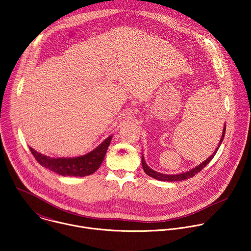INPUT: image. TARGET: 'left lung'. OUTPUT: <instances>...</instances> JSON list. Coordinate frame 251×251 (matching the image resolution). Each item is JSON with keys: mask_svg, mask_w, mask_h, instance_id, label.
Returning a JSON list of instances; mask_svg holds the SVG:
<instances>
[{"mask_svg": "<svg viewBox=\"0 0 251 251\" xmlns=\"http://www.w3.org/2000/svg\"><path fill=\"white\" fill-rule=\"evenodd\" d=\"M225 132H226V125L224 126V129H223V132H222V137H221V140L219 142V145L218 147L216 148V150L214 151V152L206 159L204 160L202 163H201L200 165H198L197 167L185 172V173H181V174H175V175H167V174H162V173H159V172H156L154 170H152L151 168H150L146 161H145V158H144V155H142V165H143V168H144V171L146 172L147 175H149L150 177H152L153 179H156V180H159V181H164V182H175V181H184L186 179H189V178H192L194 177L196 174H198L199 172H201L211 160L212 158L214 157V155L216 154L219 147L221 146L223 140H224V137H225Z\"/></svg>", "mask_w": 251, "mask_h": 251, "instance_id": "8db88e82", "label": "left lung"}]
</instances>
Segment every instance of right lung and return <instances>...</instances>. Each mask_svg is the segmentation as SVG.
I'll return each mask as SVG.
<instances>
[{"label": "right lung", "mask_w": 251, "mask_h": 251, "mask_svg": "<svg viewBox=\"0 0 251 251\" xmlns=\"http://www.w3.org/2000/svg\"><path fill=\"white\" fill-rule=\"evenodd\" d=\"M111 139L112 136H109L89 153L72 158H52L37 152L32 148H29V150L42 166L61 176L84 177L95 173L100 168Z\"/></svg>", "instance_id": "obj_1"}]
</instances>
